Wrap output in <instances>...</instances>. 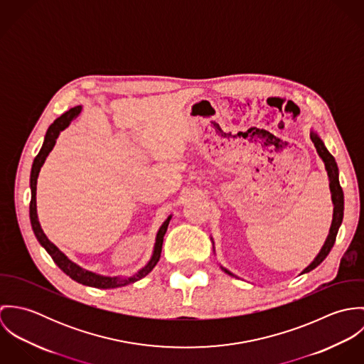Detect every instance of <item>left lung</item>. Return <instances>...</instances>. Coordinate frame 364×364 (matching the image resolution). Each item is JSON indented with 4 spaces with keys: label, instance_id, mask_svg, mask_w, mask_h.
Returning a JSON list of instances; mask_svg holds the SVG:
<instances>
[{
    "label": "left lung",
    "instance_id": "obj_1",
    "mask_svg": "<svg viewBox=\"0 0 364 364\" xmlns=\"http://www.w3.org/2000/svg\"><path fill=\"white\" fill-rule=\"evenodd\" d=\"M310 137H311L312 143L316 149V153L319 158L322 159L323 165H325V171L328 173V181H329V191H331V199H332V203H333V214H332V224H331V228H329V234L321 248V251L318 252V255L314 258L311 263L300 273V274H304V273H309L311 272L312 269H315L322 260L325 259L328 257V254L331 252L333 244H335V240H336V234H338V230L342 224V220H343V191L341 188V183H339V169H338V165H336V161L335 158L332 156V154L326 150L322 139L319 137V134L316 133V130L311 129L310 132ZM210 241L213 244V252L215 255V247H214V241L213 238L210 237ZM220 264V263H218ZM221 270H224L227 274L232 276V277H237L240 279L238 276H235L232 272H230L227 267L221 266Z\"/></svg>",
    "mask_w": 364,
    "mask_h": 364
}]
</instances>
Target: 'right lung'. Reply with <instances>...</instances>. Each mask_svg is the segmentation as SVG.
<instances>
[{
    "mask_svg": "<svg viewBox=\"0 0 364 364\" xmlns=\"http://www.w3.org/2000/svg\"><path fill=\"white\" fill-rule=\"evenodd\" d=\"M82 110V106H75L71 107L70 110H67L65 113H63L60 117H57L52 124L49 126L46 136H45V141L43 146L39 151V154L35 156L33 164H32V171H31V206H29V215H31V224H32V230L39 241V244L48 251V254L52 257L54 263L67 274L70 276L73 280L85 284V286H91V287H97V289H116V287H122L130 283H134L143 277H146L156 264V262L159 260L161 257V250H162V242H164V235L166 232L168 224L172 218V214H169L165 221L161 224V227L158 228L156 235V242H154V248H153V254L149 262L139 269L136 273H133L132 276H105L101 273L84 269L82 266L77 264L75 262L70 259L64 252H61L52 241L46 237V234L43 232L41 223H39V217H38V208H36V185H38V178H39V172L41 168L43 166L46 158L50 154L53 147L55 146V141L60 136V133L63 130H65L73 120H75L80 113Z\"/></svg>",
    "mask_w": 364,
    "mask_h": 364,
    "instance_id": "add662e5",
    "label": "right lung"
}]
</instances>
